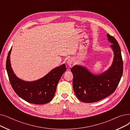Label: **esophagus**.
<instances>
[{
  "mask_svg": "<svg viewBox=\"0 0 130 130\" xmlns=\"http://www.w3.org/2000/svg\"><path fill=\"white\" fill-rule=\"evenodd\" d=\"M67 64L70 67H72L75 64V60L74 58H70L67 61Z\"/></svg>",
  "mask_w": 130,
  "mask_h": 130,
  "instance_id": "obj_1",
  "label": "esophagus"
}]
</instances>
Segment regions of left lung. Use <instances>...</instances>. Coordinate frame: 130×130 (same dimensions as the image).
Masks as SVG:
<instances>
[{
    "label": "left lung",
    "instance_id": "obj_1",
    "mask_svg": "<svg viewBox=\"0 0 130 130\" xmlns=\"http://www.w3.org/2000/svg\"><path fill=\"white\" fill-rule=\"evenodd\" d=\"M107 39L114 52L112 65L104 73L94 75L86 67L74 65L71 71L73 74V87L77 98L85 103H94L114 92L123 71L120 47L115 38L107 34Z\"/></svg>",
    "mask_w": 130,
    "mask_h": 130
}]
</instances>
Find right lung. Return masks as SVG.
<instances>
[{"label": "right lung", "instance_id": "1", "mask_svg": "<svg viewBox=\"0 0 130 130\" xmlns=\"http://www.w3.org/2000/svg\"><path fill=\"white\" fill-rule=\"evenodd\" d=\"M9 51L6 60V70L10 83L15 93L27 102L35 104H44L50 102L55 94L58 82L66 71L64 64L55 68L42 78L27 82L17 77L11 67Z\"/></svg>", "mask_w": 130, "mask_h": 130}]
</instances>
